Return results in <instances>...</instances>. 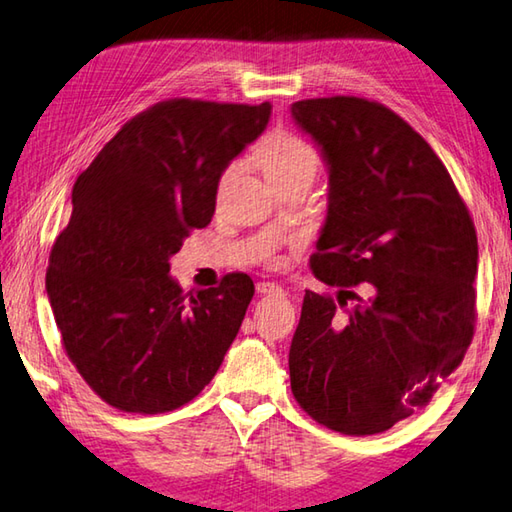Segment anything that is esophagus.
Here are the masks:
<instances>
[{"instance_id":"esophagus-1","label":"esophagus","mask_w":512,"mask_h":512,"mask_svg":"<svg viewBox=\"0 0 512 512\" xmlns=\"http://www.w3.org/2000/svg\"><path fill=\"white\" fill-rule=\"evenodd\" d=\"M256 292L258 294H283V287L276 285V283H258Z\"/></svg>"}]
</instances>
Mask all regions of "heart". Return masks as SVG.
<instances>
[{"label":"heart","mask_w":512,"mask_h":512,"mask_svg":"<svg viewBox=\"0 0 512 512\" xmlns=\"http://www.w3.org/2000/svg\"><path fill=\"white\" fill-rule=\"evenodd\" d=\"M258 165L265 171L267 180L276 182L294 178V176H316L318 171V156L310 144L294 136H276L267 140L258 149ZM234 169L227 171L231 176Z\"/></svg>","instance_id":"heart-1"}]
</instances>
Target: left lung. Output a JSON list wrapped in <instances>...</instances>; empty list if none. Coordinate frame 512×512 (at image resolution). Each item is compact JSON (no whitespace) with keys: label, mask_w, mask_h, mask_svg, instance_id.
Returning a JSON list of instances; mask_svg holds the SVG:
<instances>
[{"label":"left lung","mask_w":512,"mask_h":512,"mask_svg":"<svg viewBox=\"0 0 512 512\" xmlns=\"http://www.w3.org/2000/svg\"><path fill=\"white\" fill-rule=\"evenodd\" d=\"M327 167L310 258L339 305L307 289L289 347L301 408L343 435H376L426 406L475 330L477 234L448 169L397 113L363 98L292 104Z\"/></svg>","instance_id":"1"}]
</instances>
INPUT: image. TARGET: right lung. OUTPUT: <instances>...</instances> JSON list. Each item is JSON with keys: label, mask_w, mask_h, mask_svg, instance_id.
<instances>
[{"label": "right lung", "mask_w": 512, "mask_h": 512, "mask_svg": "<svg viewBox=\"0 0 512 512\" xmlns=\"http://www.w3.org/2000/svg\"><path fill=\"white\" fill-rule=\"evenodd\" d=\"M269 115V102H160L124 124L75 180L46 294L66 354L109 406H185L234 343L252 278L227 274L187 303L169 260L191 229L211 223L220 176Z\"/></svg>", "instance_id": "1"}]
</instances>
